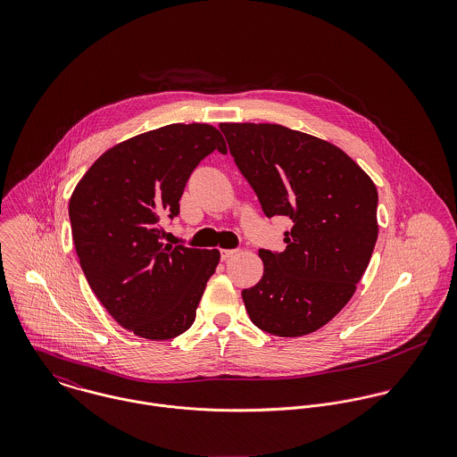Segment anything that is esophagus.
<instances>
[{"label":"esophagus","instance_id":"obj_1","mask_svg":"<svg viewBox=\"0 0 457 457\" xmlns=\"http://www.w3.org/2000/svg\"><path fill=\"white\" fill-rule=\"evenodd\" d=\"M239 253V250H221V261H228L232 257H236Z\"/></svg>","mask_w":457,"mask_h":457}]
</instances>
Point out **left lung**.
Returning a JSON list of instances; mask_svg holds the SVG:
<instances>
[{"mask_svg":"<svg viewBox=\"0 0 457 457\" xmlns=\"http://www.w3.org/2000/svg\"><path fill=\"white\" fill-rule=\"evenodd\" d=\"M230 154L267 218L294 221L281 253L259 250L262 279L243 290L255 326L297 337L330 322L352 299L378 237V194L339 147L269 123H221Z\"/></svg>","mask_w":457,"mask_h":457,"instance_id":"1","label":"left lung"}]
</instances>
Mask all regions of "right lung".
I'll return each mask as SVG.
<instances>
[{
    "mask_svg": "<svg viewBox=\"0 0 457 457\" xmlns=\"http://www.w3.org/2000/svg\"><path fill=\"white\" fill-rule=\"evenodd\" d=\"M221 133L205 123H174L107 149L70 196L71 237L84 276L112 319L133 334L162 341L188 330L218 250L160 241L163 214H179V198L196 165Z\"/></svg>",
    "mask_w": 457,
    "mask_h": 457,
    "instance_id": "obj_1",
    "label": "right lung"
}]
</instances>
